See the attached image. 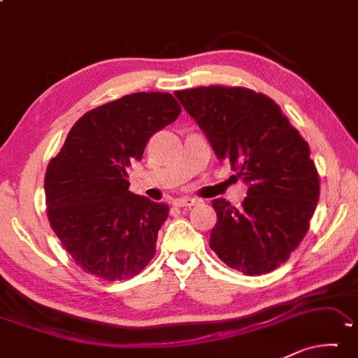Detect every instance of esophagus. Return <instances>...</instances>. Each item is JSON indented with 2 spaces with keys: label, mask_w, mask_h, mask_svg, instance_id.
<instances>
[{
  "label": "esophagus",
  "mask_w": 358,
  "mask_h": 358,
  "mask_svg": "<svg viewBox=\"0 0 358 358\" xmlns=\"http://www.w3.org/2000/svg\"><path fill=\"white\" fill-rule=\"evenodd\" d=\"M197 201L192 199V197H178V199H173L172 203L175 207H191L194 206Z\"/></svg>",
  "instance_id": "34e87169"
}]
</instances>
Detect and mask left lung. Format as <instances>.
I'll list each match as a JSON object with an SVG mask.
<instances>
[{
  "instance_id": "left-lung-1",
  "label": "left lung",
  "mask_w": 358,
  "mask_h": 358,
  "mask_svg": "<svg viewBox=\"0 0 358 358\" xmlns=\"http://www.w3.org/2000/svg\"><path fill=\"white\" fill-rule=\"evenodd\" d=\"M175 97L206 134L220 161L248 186L242 207L215 199L210 248L247 275L274 271L304 239L319 201L310 150L280 106L245 87L177 90Z\"/></svg>"
}]
</instances>
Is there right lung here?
I'll return each instance as SVG.
<instances>
[{"label": "right lung", "instance_id": "1", "mask_svg": "<svg viewBox=\"0 0 358 358\" xmlns=\"http://www.w3.org/2000/svg\"><path fill=\"white\" fill-rule=\"evenodd\" d=\"M181 113L167 92H137L87 111L50 159L48 218L78 266L106 280L137 275L156 253L169 206L129 191L127 169Z\"/></svg>", "mask_w": 358, "mask_h": 358}]
</instances>
